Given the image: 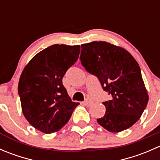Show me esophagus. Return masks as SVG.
<instances>
[{
    "mask_svg": "<svg viewBox=\"0 0 160 160\" xmlns=\"http://www.w3.org/2000/svg\"><path fill=\"white\" fill-rule=\"evenodd\" d=\"M92 103H93V101H92V100H90V98H88V99L85 100V101L83 102V104L87 106H90Z\"/></svg>",
    "mask_w": 160,
    "mask_h": 160,
    "instance_id": "esophagus-1",
    "label": "esophagus"
}]
</instances>
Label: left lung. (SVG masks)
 Here are the masks:
<instances>
[{
	"mask_svg": "<svg viewBox=\"0 0 160 160\" xmlns=\"http://www.w3.org/2000/svg\"><path fill=\"white\" fill-rule=\"evenodd\" d=\"M80 59L85 70L95 75L103 90L111 95L98 124L111 132L130 128L142 114L149 101L141 70L127 50L106 42L81 45Z\"/></svg>",
	"mask_w": 160,
	"mask_h": 160,
	"instance_id": "obj_1",
	"label": "left lung"
}]
</instances>
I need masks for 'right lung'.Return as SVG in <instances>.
<instances>
[{"mask_svg": "<svg viewBox=\"0 0 160 160\" xmlns=\"http://www.w3.org/2000/svg\"><path fill=\"white\" fill-rule=\"evenodd\" d=\"M80 51L79 45H52L37 53L21 74L18 90L22 113L42 132L60 130L79 104L71 101L62 78L77 62Z\"/></svg>", "mask_w": 160, "mask_h": 160, "instance_id": "obj_1", "label": "right lung"}]
</instances>
